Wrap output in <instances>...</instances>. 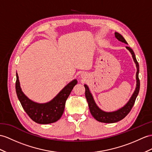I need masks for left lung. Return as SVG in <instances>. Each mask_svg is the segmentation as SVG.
<instances>
[{
  "instance_id": "left-lung-1",
  "label": "left lung",
  "mask_w": 152,
  "mask_h": 152,
  "mask_svg": "<svg viewBox=\"0 0 152 152\" xmlns=\"http://www.w3.org/2000/svg\"><path fill=\"white\" fill-rule=\"evenodd\" d=\"M115 37L117 39H118L121 42H123L124 43L127 44V42L126 41V40L123 38V37L119 33L115 32ZM127 49L130 51V53L132 55L133 58H134V61L135 62L136 66H137V73H136V79H137V86L135 90L134 93L133 94L132 97L129 99V101L128 102V103L126 104L123 108L119 109V110L115 111V112H106L104 111L101 110L98 108V106L96 105L95 102L94 100L93 97L90 93V90H89V88L87 86V85L85 84V96H86V98L87 100V102L88 103V106L89 108H90V113L92 115L95 119L101 122V123H116V122L119 121L127 115L130 112L132 107L134 106V103L135 101V99L137 97L139 89H140V80L139 79V65L137 61L135 58V55L134 52V51L128 46H126Z\"/></svg>"
}]
</instances>
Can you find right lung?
Instances as JSON below:
<instances>
[{
  "instance_id": "right-lung-1",
  "label": "right lung",
  "mask_w": 152,
  "mask_h": 152,
  "mask_svg": "<svg viewBox=\"0 0 152 152\" xmlns=\"http://www.w3.org/2000/svg\"><path fill=\"white\" fill-rule=\"evenodd\" d=\"M16 76V93L22 106L33 121L42 124L53 123L60 119L64 112L66 100L77 83L76 79L72 80L50 102L45 104H39L29 100L23 94L20 86L17 73Z\"/></svg>"
}]
</instances>
